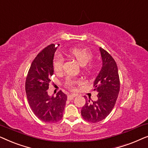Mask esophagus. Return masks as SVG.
<instances>
[{"instance_id":"obj_1","label":"esophagus","mask_w":148,"mask_h":148,"mask_svg":"<svg viewBox=\"0 0 148 148\" xmlns=\"http://www.w3.org/2000/svg\"><path fill=\"white\" fill-rule=\"evenodd\" d=\"M75 97H76V95H75V94H71V95H68L67 98H68V100H73V99L74 98H75Z\"/></svg>"}]
</instances>
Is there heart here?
<instances>
[{
	"label": "heart",
	"instance_id": "b5f03b06",
	"mask_svg": "<svg viewBox=\"0 0 148 148\" xmlns=\"http://www.w3.org/2000/svg\"><path fill=\"white\" fill-rule=\"evenodd\" d=\"M69 53L71 56L75 58L77 62L81 65L84 66L88 63L93 58V54L90 50L86 49V48H73L69 50ZM64 59L63 56L61 55H57L54 58L53 61V67L56 72L62 71L63 69ZM92 64H89L87 66L86 70L88 71H90L92 69ZM82 84V81L78 79L74 78H67L65 81L64 85L66 88L71 90H75L76 89L75 86L77 85H80Z\"/></svg>",
	"mask_w": 148,
	"mask_h": 148
}]
</instances>
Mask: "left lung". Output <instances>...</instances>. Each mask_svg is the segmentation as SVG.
Returning <instances> with one entry per match:
<instances>
[{"mask_svg": "<svg viewBox=\"0 0 148 148\" xmlns=\"http://www.w3.org/2000/svg\"><path fill=\"white\" fill-rule=\"evenodd\" d=\"M102 67L94 82V91L98 92V100L93 102L87 100L82 109L85 121L96 123L106 119L114 108L120 90L118 67L112 56L100 48Z\"/></svg>", "mask_w": 148, "mask_h": 148, "instance_id": "left-lung-1", "label": "left lung"}]
</instances>
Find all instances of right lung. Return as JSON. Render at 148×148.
I'll return each mask as SVG.
<instances>
[{
    "instance_id": "obj_1",
    "label": "right lung",
    "mask_w": 148,
    "mask_h": 148,
    "mask_svg": "<svg viewBox=\"0 0 148 148\" xmlns=\"http://www.w3.org/2000/svg\"><path fill=\"white\" fill-rule=\"evenodd\" d=\"M59 44H58V46ZM57 46L51 44L36 56L25 80V92L30 108L40 120L56 123L61 120L67 96L59 91L56 97L48 96L50 79L54 73L53 58Z\"/></svg>"
}]
</instances>
